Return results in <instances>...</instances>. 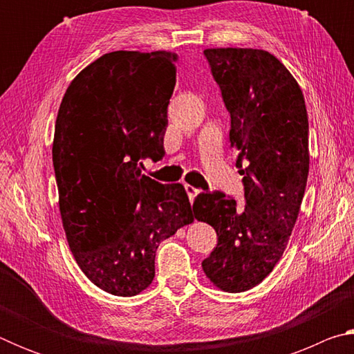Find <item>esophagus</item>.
Listing matches in <instances>:
<instances>
[{
  "label": "esophagus",
  "instance_id": "obj_1",
  "mask_svg": "<svg viewBox=\"0 0 354 354\" xmlns=\"http://www.w3.org/2000/svg\"><path fill=\"white\" fill-rule=\"evenodd\" d=\"M184 189H185V192H187V196H189V200H190V201L194 200L195 196L200 194V190H198V189H195L194 185H190V184H184Z\"/></svg>",
  "mask_w": 354,
  "mask_h": 354
}]
</instances>
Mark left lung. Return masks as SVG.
I'll list each match as a JSON object with an SVG mask.
<instances>
[{
	"label": "left lung",
	"instance_id": "8db88e82",
	"mask_svg": "<svg viewBox=\"0 0 354 354\" xmlns=\"http://www.w3.org/2000/svg\"><path fill=\"white\" fill-rule=\"evenodd\" d=\"M205 56L231 117L245 206L223 192L200 194L196 220L217 232L206 277L231 293L270 274L289 242L309 173V123L301 88L277 57L253 48H207Z\"/></svg>",
	"mask_w": 354,
	"mask_h": 354
}]
</instances>
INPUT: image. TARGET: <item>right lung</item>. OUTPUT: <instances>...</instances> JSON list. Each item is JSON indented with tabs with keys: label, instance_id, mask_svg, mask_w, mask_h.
I'll return each mask as SVG.
<instances>
[{
	"label": "right lung",
	"instance_id": "add662e5",
	"mask_svg": "<svg viewBox=\"0 0 354 354\" xmlns=\"http://www.w3.org/2000/svg\"><path fill=\"white\" fill-rule=\"evenodd\" d=\"M176 59L107 53L70 82L57 112L53 165L65 236L84 274L117 297L145 290L159 243L194 221L183 184L139 169L165 154Z\"/></svg>",
	"mask_w": 354,
	"mask_h": 354
}]
</instances>
